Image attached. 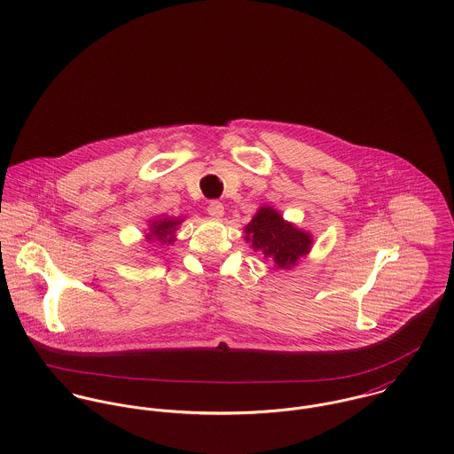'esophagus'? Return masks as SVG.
<instances>
[{
  "instance_id": "1",
  "label": "esophagus",
  "mask_w": 454,
  "mask_h": 454,
  "mask_svg": "<svg viewBox=\"0 0 454 454\" xmlns=\"http://www.w3.org/2000/svg\"><path fill=\"white\" fill-rule=\"evenodd\" d=\"M207 213H209L211 216H215V218H222V216H223V204L218 202V200H211V202L207 204Z\"/></svg>"
}]
</instances>
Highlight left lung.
Returning <instances> with one entry per match:
<instances>
[{
    "mask_svg": "<svg viewBox=\"0 0 454 454\" xmlns=\"http://www.w3.org/2000/svg\"><path fill=\"white\" fill-rule=\"evenodd\" d=\"M245 239L263 257L274 260L276 267L290 269L311 250L313 239L309 232L285 222L270 206H263L245 227Z\"/></svg>",
    "mask_w": 454,
    "mask_h": 454,
    "instance_id": "obj_1",
    "label": "left lung"
}]
</instances>
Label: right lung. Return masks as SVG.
<instances>
[{"mask_svg": "<svg viewBox=\"0 0 454 454\" xmlns=\"http://www.w3.org/2000/svg\"><path fill=\"white\" fill-rule=\"evenodd\" d=\"M182 218H159L150 223V231L145 236L146 241H159L160 245L175 243V232L182 223Z\"/></svg>", "mask_w": 454, "mask_h": 454, "instance_id": "right-lung-1", "label": "right lung"}]
</instances>
